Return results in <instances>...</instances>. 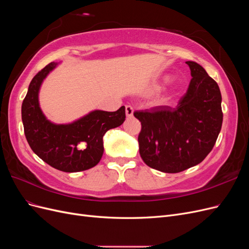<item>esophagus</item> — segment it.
I'll use <instances>...</instances> for the list:
<instances>
[{
  "mask_svg": "<svg viewBox=\"0 0 249 249\" xmlns=\"http://www.w3.org/2000/svg\"><path fill=\"white\" fill-rule=\"evenodd\" d=\"M134 113V109L132 106H125V114L126 117H132Z\"/></svg>",
  "mask_w": 249,
  "mask_h": 249,
  "instance_id": "esophagus-1",
  "label": "esophagus"
}]
</instances>
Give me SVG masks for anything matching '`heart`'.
I'll return each instance as SVG.
<instances>
[{"label": "heart", "instance_id": "1", "mask_svg": "<svg viewBox=\"0 0 249 249\" xmlns=\"http://www.w3.org/2000/svg\"><path fill=\"white\" fill-rule=\"evenodd\" d=\"M168 80H169V77H164L163 78V80H162V82L163 83H166V82H168ZM162 88V83H156V84H154L153 86H152V91H154V92H156V91H159V90Z\"/></svg>", "mask_w": 249, "mask_h": 249}]
</instances>
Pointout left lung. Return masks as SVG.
Here are the masks:
<instances>
[{
	"mask_svg": "<svg viewBox=\"0 0 249 249\" xmlns=\"http://www.w3.org/2000/svg\"><path fill=\"white\" fill-rule=\"evenodd\" d=\"M191 81L176 108L158 106L134 112L141 122L139 153L147 166L177 173L199 164L215 145L223 114L219 86L193 61Z\"/></svg>",
	"mask_w": 249,
	"mask_h": 249,
	"instance_id": "left-lung-1",
	"label": "left lung"
}]
</instances>
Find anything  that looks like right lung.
I'll return each mask as SVG.
<instances>
[{
	"label": "right lung",
	"instance_id": "1",
	"mask_svg": "<svg viewBox=\"0 0 249 249\" xmlns=\"http://www.w3.org/2000/svg\"><path fill=\"white\" fill-rule=\"evenodd\" d=\"M57 65L51 62L30 83L21 105L26 138L33 152L52 167L64 172L87 170L101 161L104 135L124 124L125 108L115 112L94 110L65 124L50 122L40 109L38 94L43 80Z\"/></svg>",
	"mask_w": 249,
	"mask_h": 249
}]
</instances>
